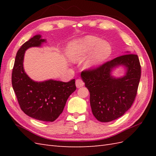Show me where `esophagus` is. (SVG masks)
<instances>
[{"label": "esophagus", "instance_id": "1", "mask_svg": "<svg viewBox=\"0 0 156 156\" xmlns=\"http://www.w3.org/2000/svg\"><path fill=\"white\" fill-rule=\"evenodd\" d=\"M84 85V82L81 79H77L76 80V86L77 88H80Z\"/></svg>", "mask_w": 156, "mask_h": 156}]
</instances>
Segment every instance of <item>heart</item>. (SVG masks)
Segmentation results:
<instances>
[{"label": "heart", "mask_w": 156, "mask_h": 156, "mask_svg": "<svg viewBox=\"0 0 156 156\" xmlns=\"http://www.w3.org/2000/svg\"><path fill=\"white\" fill-rule=\"evenodd\" d=\"M87 64L94 67L100 64L111 54V46L108 43L101 41V39L94 36H86L85 37L74 41L69 44L67 54L73 61L82 60L92 49Z\"/></svg>", "instance_id": "1"}]
</instances>
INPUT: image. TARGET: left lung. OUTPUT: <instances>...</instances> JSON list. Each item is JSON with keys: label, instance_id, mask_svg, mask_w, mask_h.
<instances>
[{"label": "left lung", "instance_id": "obj_1", "mask_svg": "<svg viewBox=\"0 0 156 156\" xmlns=\"http://www.w3.org/2000/svg\"><path fill=\"white\" fill-rule=\"evenodd\" d=\"M120 65L127 67V73L122 78H113L110 76L112 69ZM141 72L137 55L131 54L82 72V80L90 92L92 112L98 121L115 120L131 108L137 95Z\"/></svg>", "mask_w": 156, "mask_h": 156}]
</instances>
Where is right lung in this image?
Segmentation results:
<instances>
[{
  "label": "right lung",
  "instance_id": "obj_1",
  "mask_svg": "<svg viewBox=\"0 0 156 156\" xmlns=\"http://www.w3.org/2000/svg\"><path fill=\"white\" fill-rule=\"evenodd\" d=\"M45 39L37 35L26 41L17 51L12 72V86L21 110L34 119L53 122L64 110L68 97L76 89L75 80L68 82L49 80L35 82L23 66L26 49L40 46Z\"/></svg>",
  "mask_w": 156,
  "mask_h": 156
}]
</instances>
